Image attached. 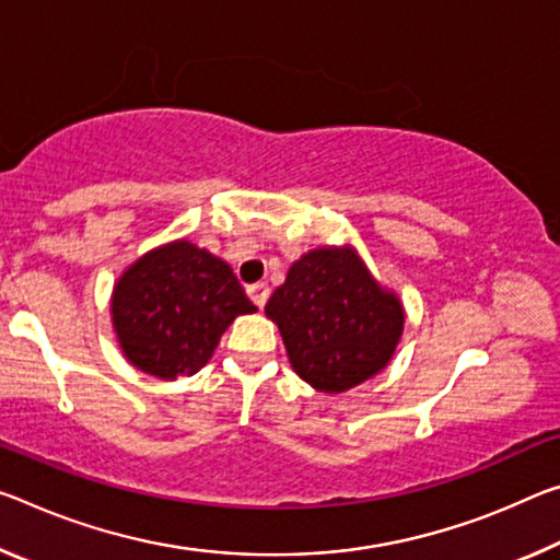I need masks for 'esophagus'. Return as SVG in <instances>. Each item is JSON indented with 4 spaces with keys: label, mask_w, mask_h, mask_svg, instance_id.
I'll return each instance as SVG.
<instances>
[{
    "label": "esophagus",
    "mask_w": 560,
    "mask_h": 560,
    "mask_svg": "<svg viewBox=\"0 0 560 560\" xmlns=\"http://www.w3.org/2000/svg\"><path fill=\"white\" fill-rule=\"evenodd\" d=\"M246 294H248V299L254 301L256 306L259 308H264V304L266 301H269V294H271V289H269V283L266 281H259V283H252V287L246 289Z\"/></svg>",
    "instance_id": "34e87169"
}]
</instances>
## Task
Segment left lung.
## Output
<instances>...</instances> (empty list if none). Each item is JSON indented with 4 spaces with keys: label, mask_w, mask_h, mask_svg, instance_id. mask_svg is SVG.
Returning a JSON list of instances; mask_svg holds the SVG:
<instances>
[{
    "label": "left lung",
    "mask_w": 560,
    "mask_h": 560,
    "mask_svg": "<svg viewBox=\"0 0 560 560\" xmlns=\"http://www.w3.org/2000/svg\"><path fill=\"white\" fill-rule=\"evenodd\" d=\"M266 316L289 361L316 392L341 394L376 376L404 334V304L351 246H322L291 264Z\"/></svg>",
    "instance_id": "obj_1"
}]
</instances>
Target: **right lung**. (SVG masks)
Segmentation results:
<instances>
[{
    "mask_svg": "<svg viewBox=\"0 0 560 560\" xmlns=\"http://www.w3.org/2000/svg\"><path fill=\"white\" fill-rule=\"evenodd\" d=\"M254 312L232 266L186 238L139 256L112 294L124 357L164 381L197 374L229 324Z\"/></svg>",
    "mask_w": 560,
    "mask_h": 560,
    "instance_id": "right-lung-1",
    "label": "right lung"
}]
</instances>
